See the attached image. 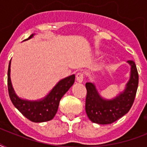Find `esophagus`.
<instances>
[{"label": "esophagus", "mask_w": 147, "mask_h": 147, "mask_svg": "<svg viewBox=\"0 0 147 147\" xmlns=\"http://www.w3.org/2000/svg\"><path fill=\"white\" fill-rule=\"evenodd\" d=\"M83 78H84V75L82 72H78L76 75V81L78 83H82L83 82Z\"/></svg>", "instance_id": "obj_1"}]
</instances>
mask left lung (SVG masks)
Masks as SVG:
<instances>
[{
	"mask_svg": "<svg viewBox=\"0 0 147 147\" xmlns=\"http://www.w3.org/2000/svg\"><path fill=\"white\" fill-rule=\"evenodd\" d=\"M130 65V79L125 88L112 99H106L100 96L94 83L87 82V96L85 100V111L88 118L93 123L109 124L125 115L133 105L137 93L139 76L134 61H127Z\"/></svg>",
	"mask_w": 147,
	"mask_h": 147,
	"instance_id": "obj_1",
	"label": "left lung"
}]
</instances>
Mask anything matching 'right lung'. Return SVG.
Wrapping results in <instances>:
<instances>
[{"label": "right lung", "instance_id": "add662e5", "mask_svg": "<svg viewBox=\"0 0 147 147\" xmlns=\"http://www.w3.org/2000/svg\"><path fill=\"white\" fill-rule=\"evenodd\" d=\"M34 34L30 36L26 40L33 37ZM10 62L7 71L8 92L13 105L24 117L35 123H41L51 121L57 112L59 101L75 82V75L69 76L59 81V82L43 98L40 100H30L20 98L15 93L10 79Z\"/></svg>", "mask_w": 147, "mask_h": 147}]
</instances>
